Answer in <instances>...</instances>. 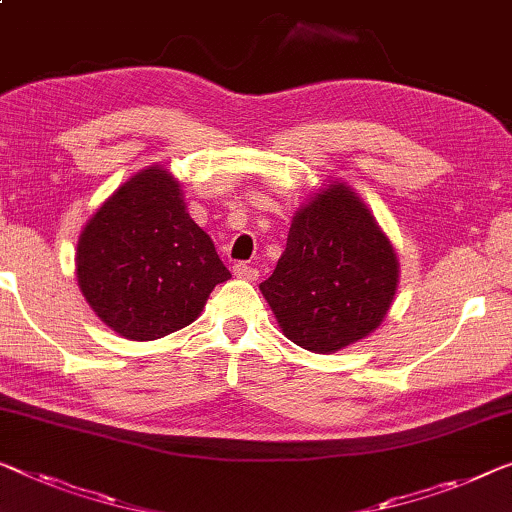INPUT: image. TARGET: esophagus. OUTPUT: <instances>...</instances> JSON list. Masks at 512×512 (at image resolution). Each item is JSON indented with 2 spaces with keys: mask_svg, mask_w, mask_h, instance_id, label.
<instances>
[{
  "mask_svg": "<svg viewBox=\"0 0 512 512\" xmlns=\"http://www.w3.org/2000/svg\"><path fill=\"white\" fill-rule=\"evenodd\" d=\"M232 271H234V276L239 278V280H248V282L257 280V269H253V266H248V264H243V262L234 264Z\"/></svg>",
  "mask_w": 512,
  "mask_h": 512,
  "instance_id": "esophagus-1",
  "label": "esophagus"
}]
</instances>
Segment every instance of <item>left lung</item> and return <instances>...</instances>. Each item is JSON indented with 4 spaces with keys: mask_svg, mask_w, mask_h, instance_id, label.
Returning a JSON list of instances; mask_svg holds the SVG:
<instances>
[{
    "mask_svg": "<svg viewBox=\"0 0 512 512\" xmlns=\"http://www.w3.org/2000/svg\"><path fill=\"white\" fill-rule=\"evenodd\" d=\"M398 282V255L368 204L329 181L294 213L285 253L259 289L285 338L333 354L379 329Z\"/></svg>",
    "mask_w": 512,
    "mask_h": 512,
    "instance_id": "1",
    "label": "left lung"
}]
</instances>
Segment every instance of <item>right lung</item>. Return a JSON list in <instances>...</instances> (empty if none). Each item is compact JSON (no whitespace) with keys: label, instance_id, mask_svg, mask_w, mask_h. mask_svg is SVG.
Listing matches in <instances>:
<instances>
[{"label":"right lung","instance_id":"add662e5","mask_svg":"<svg viewBox=\"0 0 512 512\" xmlns=\"http://www.w3.org/2000/svg\"><path fill=\"white\" fill-rule=\"evenodd\" d=\"M75 276L105 326L144 342L193 324L213 287L232 273L188 216L181 183L163 165H149L82 227Z\"/></svg>","mask_w":512,"mask_h":512}]
</instances>
